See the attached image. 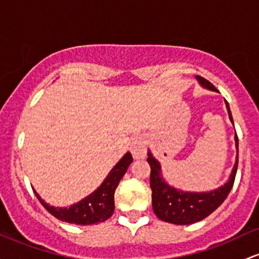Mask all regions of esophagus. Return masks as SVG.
<instances>
[{
  "label": "esophagus",
  "instance_id": "1",
  "mask_svg": "<svg viewBox=\"0 0 259 259\" xmlns=\"http://www.w3.org/2000/svg\"><path fill=\"white\" fill-rule=\"evenodd\" d=\"M132 153L136 160L146 156V138L144 135H136L133 138Z\"/></svg>",
  "mask_w": 259,
  "mask_h": 259
}]
</instances>
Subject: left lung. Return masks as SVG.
I'll use <instances>...</instances> for the list:
<instances>
[{"mask_svg": "<svg viewBox=\"0 0 259 259\" xmlns=\"http://www.w3.org/2000/svg\"><path fill=\"white\" fill-rule=\"evenodd\" d=\"M197 78L208 90L218 91L214 87V84L210 83L208 79L200 77V76H198ZM226 107L227 112H229L230 120L234 123L227 102ZM235 141L236 147H237V157H236V163L234 169H232L231 176H230L229 181L223 187L209 193L182 192V190L172 188L162 178L161 166L158 161L155 160L151 153L149 152L147 162H149L150 167H151L150 187L152 189V209L155 211L156 217L161 219V220L166 221V223L176 224V225H189V224H194L203 220V219L209 217L214 210H217L224 203L232 186H234L238 164L237 134L235 135Z\"/></svg>", "mask_w": 259, "mask_h": 259, "instance_id": "obj_1", "label": "left lung"}]
</instances>
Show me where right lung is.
Masks as SVG:
<instances>
[{
    "instance_id": "right-lung-1",
    "label": "right lung",
    "mask_w": 259,
    "mask_h": 259,
    "mask_svg": "<svg viewBox=\"0 0 259 259\" xmlns=\"http://www.w3.org/2000/svg\"><path fill=\"white\" fill-rule=\"evenodd\" d=\"M132 162V153L127 152L109 172L97 190H95L87 198L82 199L77 204L71 205L70 208H54L45 203L39 197L38 193H34L41 205L59 220L76 224V225H92V224L103 223L114 212V192Z\"/></svg>"
}]
</instances>
